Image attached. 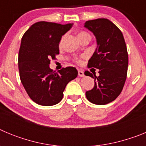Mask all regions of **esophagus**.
Instances as JSON below:
<instances>
[{
  "mask_svg": "<svg viewBox=\"0 0 146 146\" xmlns=\"http://www.w3.org/2000/svg\"><path fill=\"white\" fill-rule=\"evenodd\" d=\"M78 75L80 76V77H84V72H82V70H78Z\"/></svg>",
  "mask_w": 146,
  "mask_h": 146,
  "instance_id": "34e87169",
  "label": "esophagus"
}]
</instances>
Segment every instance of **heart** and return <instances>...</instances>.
Instances as JSON below:
<instances>
[{
	"label": "heart",
	"mask_w": 146,
	"mask_h": 146,
	"mask_svg": "<svg viewBox=\"0 0 146 146\" xmlns=\"http://www.w3.org/2000/svg\"><path fill=\"white\" fill-rule=\"evenodd\" d=\"M86 35H89V34L88 33H86V32L81 31L78 33V35H77V37H80V36H86Z\"/></svg>",
	"instance_id": "heart-1"
}]
</instances>
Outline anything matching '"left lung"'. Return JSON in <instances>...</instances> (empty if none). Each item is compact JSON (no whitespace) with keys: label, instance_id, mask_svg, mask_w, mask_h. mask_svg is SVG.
<instances>
[{"label":"left lung","instance_id":"8db88e82","mask_svg":"<svg viewBox=\"0 0 146 146\" xmlns=\"http://www.w3.org/2000/svg\"><path fill=\"white\" fill-rule=\"evenodd\" d=\"M84 27L94 33L97 43L88 66L99 70L98 77L85 72L95 82L94 88L86 92V97L93 104H108L119 96L126 79L129 59L124 38L119 28L108 19L88 20Z\"/></svg>","mask_w":146,"mask_h":146}]
</instances>
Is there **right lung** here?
<instances>
[{
	"label": "right lung",
	"mask_w": 146,
	"mask_h": 146,
	"mask_svg": "<svg viewBox=\"0 0 146 146\" xmlns=\"http://www.w3.org/2000/svg\"><path fill=\"white\" fill-rule=\"evenodd\" d=\"M73 24L41 21L34 23L21 40L18 67L23 87L36 104L52 106L61 101L66 85L77 76L74 67L57 72L50 68V58L59 53V42Z\"/></svg>",
	"instance_id": "1"
}]
</instances>
